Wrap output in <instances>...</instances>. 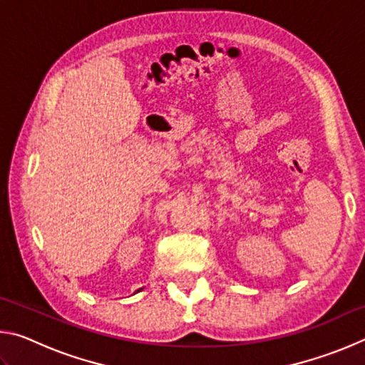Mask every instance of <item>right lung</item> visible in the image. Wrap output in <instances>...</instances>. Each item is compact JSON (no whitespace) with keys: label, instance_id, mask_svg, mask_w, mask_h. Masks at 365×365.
I'll use <instances>...</instances> for the list:
<instances>
[{"label":"right lung","instance_id":"1","mask_svg":"<svg viewBox=\"0 0 365 365\" xmlns=\"http://www.w3.org/2000/svg\"><path fill=\"white\" fill-rule=\"evenodd\" d=\"M138 292H140V289H138Z\"/></svg>","mask_w":365,"mask_h":365}]
</instances>
